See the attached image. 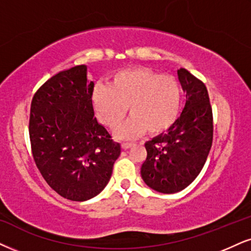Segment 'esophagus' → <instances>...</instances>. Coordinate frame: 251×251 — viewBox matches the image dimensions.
<instances>
[{"label":"esophagus","mask_w":251,"mask_h":251,"mask_svg":"<svg viewBox=\"0 0 251 251\" xmlns=\"http://www.w3.org/2000/svg\"><path fill=\"white\" fill-rule=\"evenodd\" d=\"M134 143L132 142H122V148L123 149H129V148H131Z\"/></svg>","instance_id":"1"}]
</instances>
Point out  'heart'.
<instances>
[{
    "mask_svg": "<svg viewBox=\"0 0 251 251\" xmlns=\"http://www.w3.org/2000/svg\"><path fill=\"white\" fill-rule=\"evenodd\" d=\"M99 120L116 128L126 113L131 114L119 129L122 137H136L148 131L158 134L169 128L178 115L180 89L171 74L149 67H126L111 74L108 87H97L92 95Z\"/></svg>",
    "mask_w": 251,
    "mask_h": 251,
    "instance_id": "1",
    "label": "heart"
}]
</instances>
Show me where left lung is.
Segmentation results:
<instances>
[{"label":"left lung","mask_w":251,"mask_h":251,"mask_svg":"<svg viewBox=\"0 0 251 251\" xmlns=\"http://www.w3.org/2000/svg\"><path fill=\"white\" fill-rule=\"evenodd\" d=\"M186 102L169 130L145 143L141 175L160 193H176L198 177L213 143V111L205 83L187 70H178Z\"/></svg>","instance_id":"1"}]
</instances>
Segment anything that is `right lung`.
<instances>
[{"instance_id": "right-lung-1", "label": "right lung", "mask_w": 251, "mask_h": 251, "mask_svg": "<svg viewBox=\"0 0 251 251\" xmlns=\"http://www.w3.org/2000/svg\"><path fill=\"white\" fill-rule=\"evenodd\" d=\"M87 66L60 71L43 83L30 108L29 136L37 169L65 199L85 201L106 187L121 145L94 116Z\"/></svg>"}]
</instances>
